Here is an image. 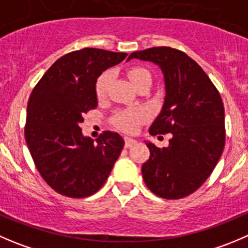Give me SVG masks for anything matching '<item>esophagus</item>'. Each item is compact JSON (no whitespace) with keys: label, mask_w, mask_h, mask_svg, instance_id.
<instances>
[{"label":"esophagus","mask_w":248,"mask_h":248,"mask_svg":"<svg viewBox=\"0 0 248 248\" xmlns=\"http://www.w3.org/2000/svg\"><path fill=\"white\" fill-rule=\"evenodd\" d=\"M138 142L136 140H134V139H130V138H125V147H131V146H134L135 143Z\"/></svg>","instance_id":"esophagus-1"}]
</instances>
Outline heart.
I'll return each instance as SVG.
<instances>
[{"label": "heart", "mask_w": 248, "mask_h": 248, "mask_svg": "<svg viewBox=\"0 0 248 248\" xmlns=\"http://www.w3.org/2000/svg\"><path fill=\"white\" fill-rule=\"evenodd\" d=\"M128 77L134 85H138L141 80L151 78L150 72L142 67H133L128 70ZM110 80V73L105 72L97 78L95 91L97 97H103L107 93V87ZM148 113L145 108H131V109H119L112 118L113 125L125 133H135L141 123L147 118Z\"/></svg>", "instance_id": "b5f03b06"}]
</instances>
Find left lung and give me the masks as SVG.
Listing matches in <instances>:
<instances>
[{
	"instance_id": "8db88e82",
	"label": "left lung",
	"mask_w": 248,
	"mask_h": 248,
	"mask_svg": "<svg viewBox=\"0 0 248 248\" xmlns=\"http://www.w3.org/2000/svg\"><path fill=\"white\" fill-rule=\"evenodd\" d=\"M133 58L161 68L166 97L150 134H171L168 147L146 142L150 158L141 169L143 180L162 199H183L207 180L223 153V101L203 69L179 49L152 47L133 52L128 61Z\"/></svg>"
}]
</instances>
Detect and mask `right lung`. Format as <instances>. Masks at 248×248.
I'll list each match as a JSON object with an SVG mask.
<instances>
[{
    "mask_svg": "<svg viewBox=\"0 0 248 248\" xmlns=\"http://www.w3.org/2000/svg\"><path fill=\"white\" fill-rule=\"evenodd\" d=\"M126 56L100 48L70 52L49 67L30 95L25 141L39 173L61 195L82 199L97 192L120 155L119 134L105 131L93 142L79 124L97 107V78Z\"/></svg>",
    "mask_w": 248,
    "mask_h": 248,
    "instance_id": "right-lung-1",
    "label": "right lung"
}]
</instances>
